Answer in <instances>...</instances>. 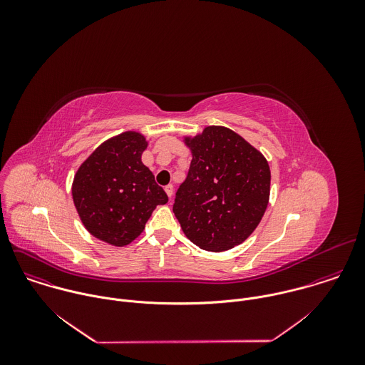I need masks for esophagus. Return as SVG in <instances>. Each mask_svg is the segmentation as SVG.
I'll return each mask as SVG.
<instances>
[{
	"label": "esophagus",
	"instance_id": "34e87169",
	"mask_svg": "<svg viewBox=\"0 0 365 365\" xmlns=\"http://www.w3.org/2000/svg\"><path fill=\"white\" fill-rule=\"evenodd\" d=\"M164 191H165V194L171 198V197H173V194H174V187H173V184L165 185V187H164Z\"/></svg>",
	"mask_w": 365,
	"mask_h": 365
}]
</instances>
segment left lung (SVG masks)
<instances>
[{"mask_svg": "<svg viewBox=\"0 0 365 365\" xmlns=\"http://www.w3.org/2000/svg\"><path fill=\"white\" fill-rule=\"evenodd\" d=\"M184 140L192 160L173 212L194 245L215 253L229 250L260 223L269 200V165L256 148L225 126H207Z\"/></svg>", "mask_w": 365, "mask_h": 365, "instance_id": "8db88e82", "label": "left lung"}]
</instances>
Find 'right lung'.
Wrapping results in <instances>:
<instances>
[{"mask_svg":"<svg viewBox=\"0 0 365 365\" xmlns=\"http://www.w3.org/2000/svg\"><path fill=\"white\" fill-rule=\"evenodd\" d=\"M148 148L138 132H123L98 146L80 165L73 201L86 229L112 246H126L145 229L157 205L168 201L142 163Z\"/></svg>","mask_w":365,"mask_h":365,"instance_id":"obj_1","label":"right lung"}]
</instances>
